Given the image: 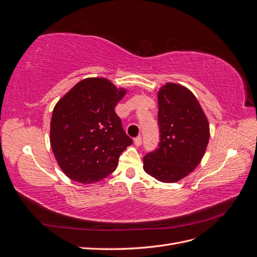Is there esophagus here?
I'll list each match as a JSON object with an SVG mask.
<instances>
[{
  "instance_id": "1",
  "label": "esophagus",
  "mask_w": 257,
  "mask_h": 257,
  "mask_svg": "<svg viewBox=\"0 0 257 257\" xmlns=\"http://www.w3.org/2000/svg\"><path fill=\"white\" fill-rule=\"evenodd\" d=\"M134 144L136 147H139L142 145V136H137L135 139H134Z\"/></svg>"
}]
</instances>
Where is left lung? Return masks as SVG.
<instances>
[{
  "instance_id": "1",
  "label": "left lung",
  "mask_w": 257,
  "mask_h": 257,
  "mask_svg": "<svg viewBox=\"0 0 257 257\" xmlns=\"http://www.w3.org/2000/svg\"><path fill=\"white\" fill-rule=\"evenodd\" d=\"M158 100L160 144L144 158V170L161 182L174 183L201 162L209 143V122L196 96L182 84L162 85Z\"/></svg>"
}]
</instances>
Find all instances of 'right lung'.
Returning a JSON list of instances; mask_svg holds the SVG:
<instances>
[{"mask_svg":"<svg viewBox=\"0 0 257 257\" xmlns=\"http://www.w3.org/2000/svg\"><path fill=\"white\" fill-rule=\"evenodd\" d=\"M126 92L106 78L90 77L76 83L54 106L50 146L69 179L91 184L115 170L121 153L132 145L114 111Z\"/></svg>","mask_w":257,"mask_h":257,"instance_id":"1","label":"right lung"}]
</instances>
